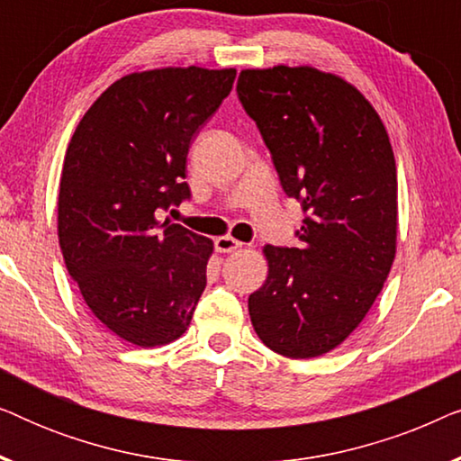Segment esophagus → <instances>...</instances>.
<instances>
[{"mask_svg": "<svg viewBox=\"0 0 461 461\" xmlns=\"http://www.w3.org/2000/svg\"><path fill=\"white\" fill-rule=\"evenodd\" d=\"M213 243H216V249L220 251V254H230V251H237L239 248H243L241 241H237V239H232L229 235L218 237Z\"/></svg>", "mask_w": 461, "mask_h": 461, "instance_id": "1", "label": "esophagus"}]
</instances>
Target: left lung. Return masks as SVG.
Returning a JSON list of instances; mask_svg holds the SVG:
<instances>
[{
    "instance_id": "8db88e82",
    "label": "left lung",
    "mask_w": 461,
    "mask_h": 461,
    "mask_svg": "<svg viewBox=\"0 0 461 461\" xmlns=\"http://www.w3.org/2000/svg\"><path fill=\"white\" fill-rule=\"evenodd\" d=\"M243 109L302 201L298 248L264 245V285L249 295L258 338L289 358L338 348L380 295L396 256V163L386 125L339 75L300 65L243 68Z\"/></svg>"
}]
</instances>
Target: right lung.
<instances>
[{
  "label": "right lung",
  "instance_id": "obj_1",
  "mask_svg": "<svg viewBox=\"0 0 461 461\" xmlns=\"http://www.w3.org/2000/svg\"><path fill=\"white\" fill-rule=\"evenodd\" d=\"M235 68L130 73L75 128L60 174L59 241L87 308L125 342L178 339L205 289L213 241L157 213L191 197L186 155Z\"/></svg>",
  "mask_w": 461,
  "mask_h": 461
}]
</instances>
